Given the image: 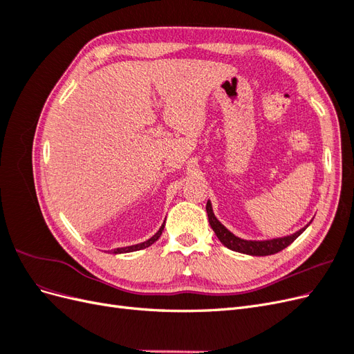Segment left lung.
<instances>
[{"mask_svg": "<svg viewBox=\"0 0 354 354\" xmlns=\"http://www.w3.org/2000/svg\"><path fill=\"white\" fill-rule=\"evenodd\" d=\"M207 214H208V221L211 224L214 233L217 234V238L220 239V242L224 246H227V248L232 251L248 254V255H259V257L272 255V254H276V252L285 250L286 246L291 245L308 226L307 224L306 227L299 229L294 234H289V236H283V238H276V239H270V241H245V239L234 236L232 232H229L216 218V216H214V212H212V207H211L209 201L207 202Z\"/></svg>", "mask_w": 354, "mask_h": 354, "instance_id": "1", "label": "left lung"}]
</instances>
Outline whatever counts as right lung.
Listing matches in <instances>:
<instances>
[{
  "instance_id": "obj_1",
  "label": "right lung",
  "mask_w": 354,
  "mask_h": 354,
  "mask_svg": "<svg viewBox=\"0 0 354 354\" xmlns=\"http://www.w3.org/2000/svg\"><path fill=\"white\" fill-rule=\"evenodd\" d=\"M164 226H165V221L162 226H160V229L153 234V236L151 239H147L146 242H142V243H137V245H131V246H125V248H116L113 250V254H122V252H133V251H138V250H143V248H147V246H151L153 242H156L159 239L160 234H162V230H164Z\"/></svg>"
}]
</instances>
